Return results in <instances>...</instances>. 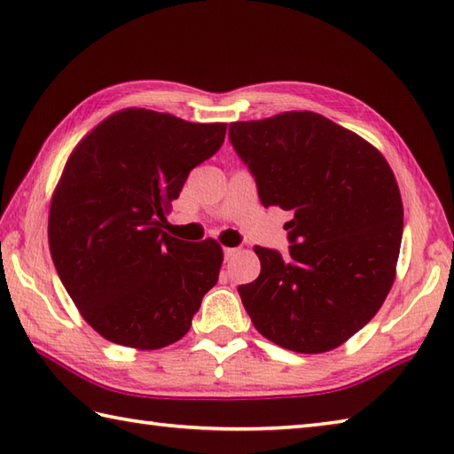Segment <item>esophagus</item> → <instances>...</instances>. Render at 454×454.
Instances as JSON below:
<instances>
[{
    "label": "esophagus",
    "mask_w": 454,
    "mask_h": 454,
    "mask_svg": "<svg viewBox=\"0 0 454 454\" xmlns=\"http://www.w3.org/2000/svg\"><path fill=\"white\" fill-rule=\"evenodd\" d=\"M236 255V247H224V262H230Z\"/></svg>",
    "instance_id": "34e87169"
}]
</instances>
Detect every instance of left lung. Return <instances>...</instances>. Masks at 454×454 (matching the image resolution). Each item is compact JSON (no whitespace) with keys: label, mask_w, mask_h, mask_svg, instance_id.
<instances>
[{"label":"left lung","mask_w":454,"mask_h":454,"mask_svg":"<svg viewBox=\"0 0 454 454\" xmlns=\"http://www.w3.org/2000/svg\"><path fill=\"white\" fill-rule=\"evenodd\" d=\"M236 153L265 208L281 207L288 257L255 246L262 273L238 293L255 330L296 353L335 349L379 312L394 283L403 208L382 153L310 111L232 122Z\"/></svg>","instance_id":"1"}]
</instances>
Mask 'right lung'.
Segmentation results:
<instances>
[{
	"mask_svg": "<svg viewBox=\"0 0 454 454\" xmlns=\"http://www.w3.org/2000/svg\"><path fill=\"white\" fill-rule=\"evenodd\" d=\"M224 122L124 109L85 137L62 173L48 246L83 320L105 340L160 349L181 340L218 281L222 247L161 230L189 171L212 158Z\"/></svg>",
	"mask_w": 454,
	"mask_h": 454,
	"instance_id": "obj_1",
	"label": "right lung"
}]
</instances>
